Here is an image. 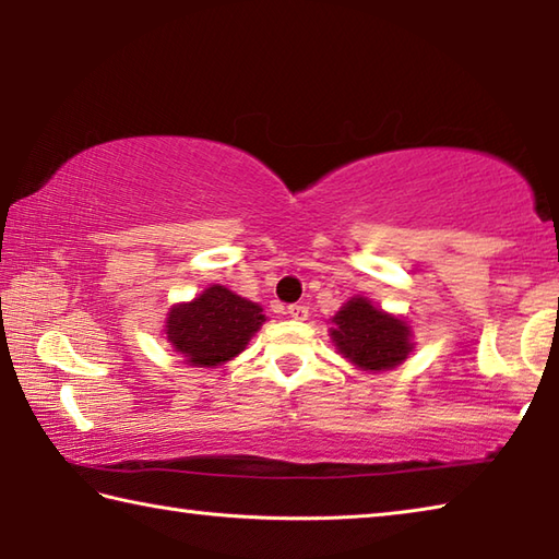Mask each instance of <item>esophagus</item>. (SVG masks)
Here are the masks:
<instances>
[{
	"label": "esophagus",
	"instance_id": "1",
	"mask_svg": "<svg viewBox=\"0 0 559 559\" xmlns=\"http://www.w3.org/2000/svg\"><path fill=\"white\" fill-rule=\"evenodd\" d=\"M286 313L293 320H308V308L306 306H288Z\"/></svg>",
	"mask_w": 559,
	"mask_h": 559
}]
</instances>
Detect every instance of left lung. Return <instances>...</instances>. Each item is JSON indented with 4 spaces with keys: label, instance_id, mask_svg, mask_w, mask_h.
Instances as JSON below:
<instances>
[{
    "label": "left lung",
    "instance_id": "obj_1",
    "mask_svg": "<svg viewBox=\"0 0 559 559\" xmlns=\"http://www.w3.org/2000/svg\"><path fill=\"white\" fill-rule=\"evenodd\" d=\"M333 323L330 337L340 355L362 370H392L414 349L412 328L402 318L374 308L367 298L347 300L337 310Z\"/></svg>",
    "mask_w": 559,
    "mask_h": 559
}]
</instances>
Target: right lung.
Returning a JSON list of instances; mask_svg holds the SVG:
<instances>
[{"label": "right lung", "instance_id": "obj_1", "mask_svg": "<svg viewBox=\"0 0 559 559\" xmlns=\"http://www.w3.org/2000/svg\"><path fill=\"white\" fill-rule=\"evenodd\" d=\"M263 308L224 286H210L192 302L169 308L165 335L192 367L229 362L263 325Z\"/></svg>", "mask_w": 559, "mask_h": 559}]
</instances>
